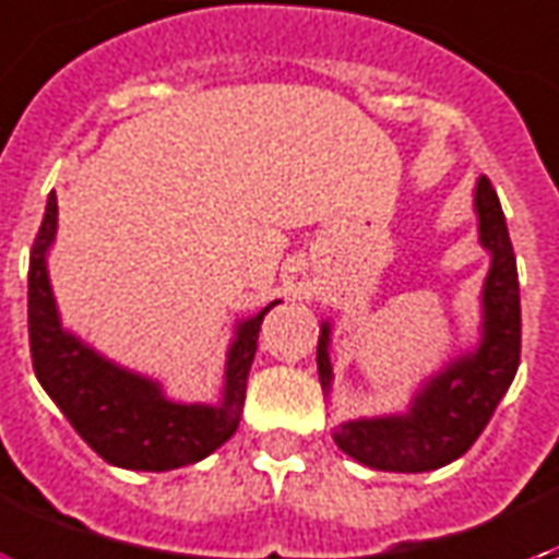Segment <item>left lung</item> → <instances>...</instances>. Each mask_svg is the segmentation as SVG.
<instances>
[{"instance_id":"left-lung-1","label":"left lung","mask_w":559,"mask_h":559,"mask_svg":"<svg viewBox=\"0 0 559 559\" xmlns=\"http://www.w3.org/2000/svg\"><path fill=\"white\" fill-rule=\"evenodd\" d=\"M475 207L480 216V242L492 251V270L484 284V343L478 355L451 364L428 390L416 395L407 416L364 419L340 425L334 440L357 463L381 472H431L466 454L492 419L516 378L522 357V305L513 242L504 211L484 176ZM319 381L331 386L328 328L322 325L317 348Z\"/></svg>"}]
</instances>
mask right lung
Wrapping results in <instances>:
<instances>
[{
    "label": "right lung",
    "mask_w": 559,
    "mask_h": 559,
    "mask_svg": "<svg viewBox=\"0 0 559 559\" xmlns=\"http://www.w3.org/2000/svg\"><path fill=\"white\" fill-rule=\"evenodd\" d=\"M58 228V199L49 193L46 216L28 261V346L34 374L79 437L102 460L140 472H166L207 457L240 421L246 378L258 352V331L270 308L242 322L228 352L223 407L173 404L146 378L122 372L75 336L63 334L46 278V249Z\"/></svg>",
    "instance_id": "right-lung-1"
}]
</instances>
